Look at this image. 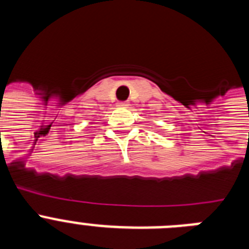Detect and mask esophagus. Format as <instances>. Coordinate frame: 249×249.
I'll return each instance as SVG.
<instances>
[{"label":"esophagus","mask_w":249,"mask_h":249,"mask_svg":"<svg viewBox=\"0 0 249 249\" xmlns=\"http://www.w3.org/2000/svg\"><path fill=\"white\" fill-rule=\"evenodd\" d=\"M118 107H123V108H126V107H128V102H120L118 103Z\"/></svg>","instance_id":"esophagus-1"}]
</instances>
